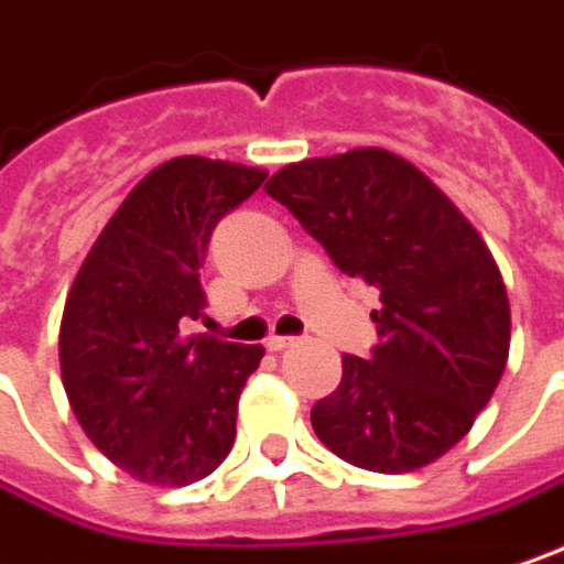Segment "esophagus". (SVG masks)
<instances>
[{
  "label": "esophagus",
  "mask_w": 564,
  "mask_h": 564,
  "mask_svg": "<svg viewBox=\"0 0 564 564\" xmlns=\"http://www.w3.org/2000/svg\"><path fill=\"white\" fill-rule=\"evenodd\" d=\"M293 341H296V338H290V335H271V338H268V350L293 348Z\"/></svg>",
  "instance_id": "obj_1"
}]
</instances>
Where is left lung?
I'll return each mask as SVG.
<instances>
[{
  "label": "left lung",
  "instance_id": "obj_1",
  "mask_svg": "<svg viewBox=\"0 0 564 564\" xmlns=\"http://www.w3.org/2000/svg\"><path fill=\"white\" fill-rule=\"evenodd\" d=\"M264 191L348 278L380 290V345L341 357L338 389L313 405L318 441L370 473L434 463L508 364L511 306L488 246L437 184L377 147L283 165Z\"/></svg>",
  "mask_w": 564,
  "mask_h": 564
}]
</instances>
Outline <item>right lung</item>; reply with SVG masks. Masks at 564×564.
<instances>
[{"label":"right lung","instance_id":"1","mask_svg":"<svg viewBox=\"0 0 564 564\" xmlns=\"http://www.w3.org/2000/svg\"><path fill=\"white\" fill-rule=\"evenodd\" d=\"M268 172L182 155L137 184L85 254L59 325V370L85 437L130 479L178 488L236 444L261 345L184 335L204 318L200 264L216 223Z\"/></svg>","mask_w":564,"mask_h":564}]
</instances>
